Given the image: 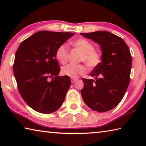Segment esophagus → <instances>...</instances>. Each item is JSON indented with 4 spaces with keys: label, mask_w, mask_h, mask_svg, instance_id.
<instances>
[{
    "label": "esophagus",
    "mask_w": 146,
    "mask_h": 146,
    "mask_svg": "<svg viewBox=\"0 0 146 146\" xmlns=\"http://www.w3.org/2000/svg\"><path fill=\"white\" fill-rule=\"evenodd\" d=\"M77 80V78H72L71 80V83H74L75 82H76V81Z\"/></svg>",
    "instance_id": "esophagus-1"
}]
</instances>
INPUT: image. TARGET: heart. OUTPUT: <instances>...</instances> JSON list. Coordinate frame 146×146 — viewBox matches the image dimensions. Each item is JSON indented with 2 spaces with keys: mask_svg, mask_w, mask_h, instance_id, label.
<instances>
[{
  "mask_svg": "<svg viewBox=\"0 0 146 146\" xmlns=\"http://www.w3.org/2000/svg\"><path fill=\"white\" fill-rule=\"evenodd\" d=\"M73 47L81 53L80 61L84 62L90 69H93L99 65L102 61V54L98 49H94L93 44L85 38H78L71 43ZM55 57L62 64L67 63L69 57L68 49L65 46L61 45L56 49ZM63 75L72 78H76L79 76L87 73L88 68L85 64L77 65L69 64L62 68Z\"/></svg>",
  "mask_w": 146,
  "mask_h": 146,
  "instance_id": "heart-1",
  "label": "heart"
}]
</instances>
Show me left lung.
Returning <instances> with one entry per match:
<instances>
[{
  "mask_svg": "<svg viewBox=\"0 0 146 146\" xmlns=\"http://www.w3.org/2000/svg\"><path fill=\"white\" fill-rule=\"evenodd\" d=\"M80 35L97 42L102 51V61L90 73L95 78L82 79L84 87L81 95L91 110L108 111L120 102L129 84L132 63L129 49L122 38L110 32Z\"/></svg>",
  "mask_w": 146,
  "mask_h": 146,
  "instance_id": "1",
  "label": "left lung"
}]
</instances>
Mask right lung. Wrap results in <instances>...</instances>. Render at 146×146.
I'll return each instance as SVG.
<instances>
[{"label": "right lung", "mask_w": 146, "mask_h": 146, "mask_svg": "<svg viewBox=\"0 0 146 146\" xmlns=\"http://www.w3.org/2000/svg\"><path fill=\"white\" fill-rule=\"evenodd\" d=\"M74 34L38 31L17 49L13 67L17 88L27 104L37 112H55L65 99L71 80L58 76L60 69L55 52Z\"/></svg>", "instance_id": "obj_1"}]
</instances>
